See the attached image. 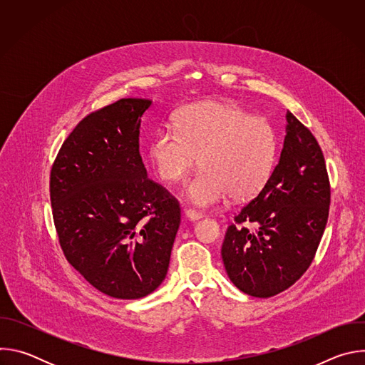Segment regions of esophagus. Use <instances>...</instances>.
I'll return each instance as SVG.
<instances>
[{
    "label": "esophagus",
    "instance_id": "34e87169",
    "mask_svg": "<svg viewBox=\"0 0 365 365\" xmlns=\"http://www.w3.org/2000/svg\"><path fill=\"white\" fill-rule=\"evenodd\" d=\"M185 217H186L187 220H190V221H197V220L203 218V215H202L200 212H196V211H193V210H185Z\"/></svg>",
    "mask_w": 365,
    "mask_h": 365
}]
</instances>
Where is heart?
Wrapping results in <instances>:
<instances>
[{
    "instance_id": "heart-1",
    "label": "heart",
    "mask_w": 365,
    "mask_h": 365,
    "mask_svg": "<svg viewBox=\"0 0 365 365\" xmlns=\"http://www.w3.org/2000/svg\"><path fill=\"white\" fill-rule=\"evenodd\" d=\"M178 129L154 134L148 155L160 179L176 183L200 159L203 168L183 189L189 202L212 206L227 196L244 202L269 183L279 154L273 124L259 115L220 101L185 107Z\"/></svg>"
}]
</instances>
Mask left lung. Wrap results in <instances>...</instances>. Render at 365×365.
<instances>
[{
	"mask_svg": "<svg viewBox=\"0 0 365 365\" xmlns=\"http://www.w3.org/2000/svg\"><path fill=\"white\" fill-rule=\"evenodd\" d=\"M331 187L322 150L290 111L273 175L230 225L221 255L230 280L254 297H272L296 283L324 235ZM254 222L255 232L240 227Z\"/></svg>",
	"mask_w": 365,
	"mask_h": 365,
	"instance_id": "1",
	"label": "left lung"
}]
</instances>
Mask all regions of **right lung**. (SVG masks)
I'll use <instances>...</instances> for the list:
<instances>
[{
  "mask_svg": "<svg viewBox=\"0 0 365 365\" xmlns=\"http://www.w3.org/2000/svg\"><path fill=\"white\" fill-rule=\"evenodd\" d=\"M151 99L123 98L85 117L50 173L55 227L68 262L95 289L140 299L169 269L180 207L147 178L138 151Z\"/></svg>",
  "mask_w": 365,
  "mask_h": 365,
  "instance_id": "add662e5",
  "label": "right lung"
}]
</instances>
